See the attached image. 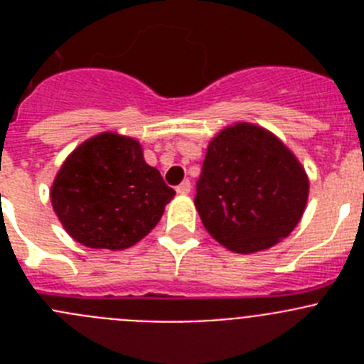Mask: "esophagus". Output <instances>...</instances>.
Listing matches in <instances>:
<instances>
[{"instance_id":"obj_1","label":"esophagus","mask_w":364,"mask_h":364,"mask_svg":"<svg viewBox=\"0 0 364 364\" xmlns=\"http://www.w3.org/2000/svg\"><path fill=\"white\" fill-rule=\"evenodd\" d=\"M189 191H191V184H189V180H184V182H182V184L176 188V193H178V195H188Z\"/></svg>"}]
</instances>
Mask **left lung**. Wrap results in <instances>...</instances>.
Listing matches in <instances>:
<instances>
[{"label": "left lung", "instance_id": "8db88e82", "mask_svg": "<svg viewBox=\"0 0 364 364\" xmlns=\"http://www.w3.org/2000/svg\"><path fill=\"white\" fill-rule=\"evenodd\" d=\"M308 188L304 167L275 134L239 122L208 146L195 205L217 242L235 253H255L294 231Z\"/></svg>", "mask_w": 364, "mask_h": 364}]
</instances>
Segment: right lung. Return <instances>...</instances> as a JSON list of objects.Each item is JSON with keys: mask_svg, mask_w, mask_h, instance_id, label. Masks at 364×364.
<instances>
[{"mask_svg": "<svg viewBox=\"0 0 364 364\" xmlns=\"http://www.w3.org/2000/svg\"><path fill=\"white\" fill-rule=\"evenodd\" d=\"M175 197L129 136L100 133L60 167L50 202L67 233L95 250H125L144 239Z\"/></svg>", "mask_w": 364, "mask_h": 364, "instance_id": "add662e5", "label": "right lung"}]
</instances>
